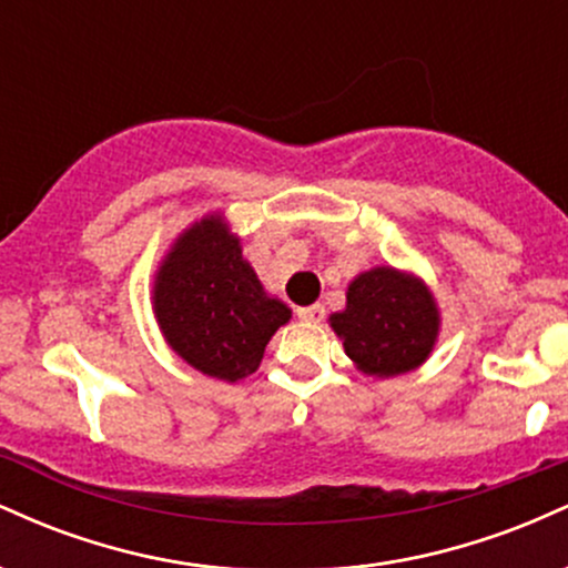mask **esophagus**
<instances>
[{
  "label": "esophagus",
  "mask_w": 568,
  "mask_h": 568,
  "mask_svg": "<svg viewBox=\"0 0 568 568\" xmlns=\"http://www.w3.org/2000/svg\"><path fill=\"white\" fill-rule=\"evenodd\" d=\"M296 315H298V321L321 323L323 315H325V310H323V304H310V306H298Z\"/></svg>",
  "instance_id": "1"
}]
</instances>
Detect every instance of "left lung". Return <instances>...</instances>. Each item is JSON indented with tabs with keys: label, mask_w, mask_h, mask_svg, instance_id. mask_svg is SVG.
I'll return each instance as SVG.
<instances>
[{
	"label": "left lung",
	"mask_w": 568,
	"mask_h": 568,
	"mask_svg": "<svg viewBox=\"0 0 568 568\" xmlns=\"http://www.w3.org/2000/svg\"><path fill=\"white\" fill-rule=\"evenodd\" d=\"M328 325L361 374L393 379L425 366L433 355L440 310L419 275L379 264L349 280L347 304Z\"/></svg>",
	"instance_id": "8db88e82"
}]
</instances>
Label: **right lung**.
Instances as JSON below:
<instances>
[{"label":"right lung","instance_id":"add662e5","mask_svg":"<svg viewBox=\"0 0 568 568\" xmlns=\"http://www.w3.org/2000/svg\"><path fill=\"white\" fill-rule=\"evenodd\" d=\"M152 312L186 366L230 384L262 366L270 338L291 321V306L266 293L221 211L192 221L168 247L154 272Z\"/></svg>","mask_w":568,"mask_h":568}]
</instances>
